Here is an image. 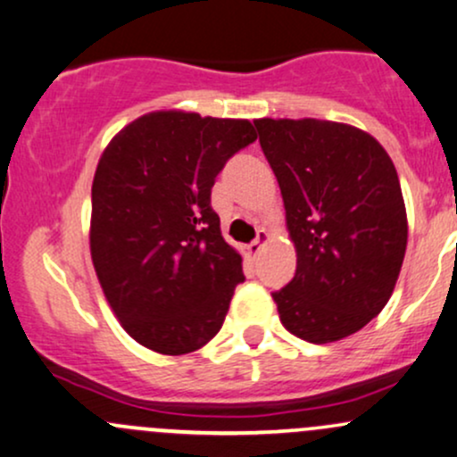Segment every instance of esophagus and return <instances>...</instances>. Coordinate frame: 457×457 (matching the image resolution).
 Returning a JSON list of instances; mask_svg holds the SVG:
<instances>
[{"instance_id": "esophagus-1", "label": "esophagus", "mask_w": 457, "mask_h": 457, "mask_svg": "<svg viewBox=\"0 0 457 457\" xmlns=\"http://www.w3.org/2000/svg\"><path fill=\"white\" fill-rule=\"evenodd\" d=\"M266 243H269V232H266V229H258V238H255L251 245L245 246V255L255 258V255H260V251L264 249Z\"/></svg>"}]
</instances>
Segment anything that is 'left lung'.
<instances>
[{"label": "left lung", "instance_id": "1", "mask_svg": "<svg viewBox=\"0 0 457 457\" xmlns=\"http://www.w3.org/2000/svg\"><path fill=\"white\" fill-rule=\"evenodd\" d=\"M296 249L272 292L281 324L309 344L356 333L389 303L406 253L400 178L365 130L328 120H255Z\"/></svg>", "mask_w": 457, "mask_h": 457}]
</instances>
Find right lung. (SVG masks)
Here are the masks:
<instances>
[{
    "label": "right lung",
    "mask_w": 457,
    "mask_h": 457,
    "mask_svg": "<svg viewBox=\"0 0 457 457\" xmlns=\"http://www.w3.org/2000/svg\"><path fill=\"white\" fill-rule=\"evenodd\" d=\"M255 137L249 120L152 112L120 130L98 161L94 270L122 328L154 353L206 345L245 281L211 188L228 159Z\"/></svg>",
    "instance_id": "1"
}]
</instances>
